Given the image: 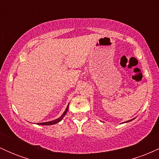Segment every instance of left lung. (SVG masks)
<instances>
[{"mask_svg": "<svg viewBox=\"0 0 159 159\" xmlns=\"http://www.w3.org/2000/svg\"><path fill=\"white\" fill-rule=\"evenodd\" d=\"M134 119H132V120H128V121H126V122H124V123H128V122H130V121H132V120H133Z\"/></svg>", "mask_w": 159, "mask_h": 159, "instance_id": "1", "label": "left lung"}]
</instances>
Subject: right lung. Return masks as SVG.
I'll return each instance as SVG.
<instances>
[{
    "label": "right lung",
    "instance_id": "right-lung-1",
    "mask_svg": "<svg viewBox=\"0 0 159 159\" xmlns=\"http://www.w3.org/2000/svg\"><path fill=\"white\" fill-rule=\"evenodd\" d=\"M68 108H69V105H67L66 108V110L64 112H63V114L61 115V116H60L58 119H56V120H52V121H49V122H45V123H37L38 125H54V124H56L57 123H59V122H61L62 120H63V118L64 117L65 115L67 113V111H68Z\"/></svg>",
    "mask_w": 159,
    "mask_h": 159
}]
</instances>
